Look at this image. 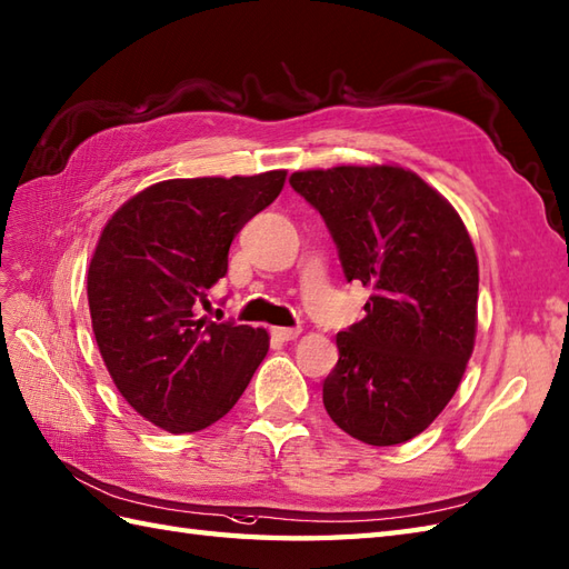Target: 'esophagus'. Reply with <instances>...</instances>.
I'll use <instances>...</instances> for the list:
<instances>
[{
    "instance_id": "34e87169",
    "label": "esophagus",
    "mask_w": 569,
    "mask_h": 569,
    "mask_svg": "<svg viewBox=\"0 0 569 569\" xmlns=\"http://www.w3.org/2000/svg\"><path fill=\"white\" fill-rule=\"evenodd\" d=\"M271 335L279 341H290L300 337V327H273Z\"/></svg>"
}]
</instances>
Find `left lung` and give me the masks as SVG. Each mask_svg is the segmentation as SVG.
Returning <instances> with one entry per match:
<instances>
[{
	"mask_svg": "<svg viewBox=\"0 0 569 569\" xmlns=\"http://www.w3.org/2000/svg\"><path fill=\"white\" fill-rule=\"evenodd\" d=\"M290 187L322 216L347 281L373 290L337 335L322 402L371 446L415 439L453 398L478 329V257L463 220L415 171L390 164L296 171Z\"/></svg>",
	"mask_w": 569,
	"mask_h": 569,
	"instance_id": "obj_1",
	"label": "left lung"
}]
</instances>
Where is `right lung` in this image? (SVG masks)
<instances>
[{
	"label": "right lung",
	"mask_w": 569,
	"mask_h": 569,
	"mask_svg": "<svg viewBox=\"0 0 569 569\" xmlns=\"http://www.w3.org/2000/svg\"><path fill=\"white\" fill-rule=\"evenodd\" d=\"M286 171L169 179L106 222L89 263L91 327L118 392L171 433L216 425L269 351L261 327L213 322L198 306L228 273L234 234L281 193Z\"/></svg>",
	"instance_id": "obj_1"
}]
</instances>
